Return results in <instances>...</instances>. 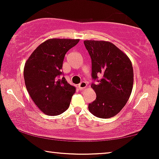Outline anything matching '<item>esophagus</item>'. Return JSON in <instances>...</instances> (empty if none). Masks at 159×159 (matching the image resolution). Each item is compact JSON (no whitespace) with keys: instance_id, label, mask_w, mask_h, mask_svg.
<instances>
[{"instance_id":"1","label":"esophagus","mask_w":159,"mask_h":159,"mask_svg":"<svg viewBox=\"0 0 159 159\" xmlns=\"http://www.w3.org/2000/svg\"><path fill=\"white\" fill-rule=\"evenodd\" d=\"M88 84H87V82H82L81 83L79 84V85H78V87H79V89L80 90H83L84 89L86 88V87Z\"/></svg>"}]
</instances>
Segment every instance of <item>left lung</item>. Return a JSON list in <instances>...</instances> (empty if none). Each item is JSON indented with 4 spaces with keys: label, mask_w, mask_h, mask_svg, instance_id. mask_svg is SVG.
<instances>
[{
    "label": "left lung",
    "mask_w": 159,
    "mask_h": 159,
    "mask_svg": "<svg viewBox=\"0 0 159 159\" xmlns=\"http://www.w3.org/2000/svg\"><path fill=\"white\" fill-rule=\"evenodd\" d=\"M92 60V77L98 83L91 84L96 99L88 105L92 114L102 119L120 112L131 95L134 82L129 57L108 41L84 40ZM98 77L101 80H97Z\"/></svg>",
    "instance_id": "left-lung-1"
}]
</instances>
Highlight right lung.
Wrapping results in <instances>:
<instances>
[{
	"instance_id": "obj_1",
	"label": "right lung",
	"mask_w": 159,
	"mask_h": 159,
	"mask_svg": "<svg viewBox=\"0 0 159 159\" xmlns=\"http://www.w3.org/2000/svg\"><path fill=\"white\" fill-rule=\"evenodd\" d=\"M79 39H48L28 58L24 68L26 88L41 111L56 116L68 109L75 87L62 75L65 54L79 43Z\"/></svg>"
}]
</instances>
